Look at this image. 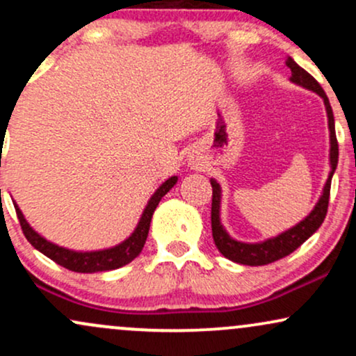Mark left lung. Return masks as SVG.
Returning <instances> with one entry per match:
<instances>
[{"label":"left lung","instance_id":"8db88e82","mask_svg":"<svg viewBox=\"0 0 356 356\" xmlns=\"http://www.w3.org/2000/svg\"><path fill=\"white\" fill-rule=\"evenodd\" d=\"M286 67L291 70V76L289 81L300 85L306 90L318 93L323 99L326 108V117H328V130H330V174L326 179L325 186H323V192L314 204L313 211L303 220L296 224V226L289 227L288 231L281 232V234L269 238L259 243H243L231 238L229 232L220 222V199H222V191H220L219 182L216 179H211L212 186V209H211V226H212V238H214L216 246H218L219 252L227 259L234 261V263L246 264V266H264V264L275 263V261L281 259V257L291 254L295 249H298L306 239L312 238L321 222L325 220L326 211H328V201H330V187H332V177L337 170L338 165V142L337 134H334V117L332 105H330L328 97L323 92L321 85L309 75L308 72L303 70L300 65L296 63L291 56L286 58Z\"/></svg>","mask_w":356,"mask_h":356}]
</instances>
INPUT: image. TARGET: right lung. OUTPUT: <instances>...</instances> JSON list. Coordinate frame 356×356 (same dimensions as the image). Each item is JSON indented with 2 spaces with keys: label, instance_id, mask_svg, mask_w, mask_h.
<instances>
[{
  "label": "right lung",
  "instance_id": "obj_1",
  "mask_svg": "<svg viewBox=\"0 0 356 356\" xmlns=\"http://www.w3.org/2000/svg\"><path fill=\"white\" fill-rule=\"evenodd\" d=\"M177 184V175L167 179L159 186V189L154 192L152 197L147 202L144 212H142L140 219H138L136 229L125 241L113 248L99 249V251H73V249L58 246V244L51 243V241L44 239L42 234H38L33 227L30 226L26 219H24L22 209L18 204H15L16 214H18L19 224H22L23 234L30 241V244L35 249H38L42 254L50 257L60 266L70 269L75 273H100V271H112V269L122 268L125 264L132 263L136 257L140 254L142 248H144L147 236H149L150 229V220H152V214L155 207L159 206L161 199Z\"/></svg>",
  "mask_w": 356,
  "mask_h": 356
}]
</instances>
